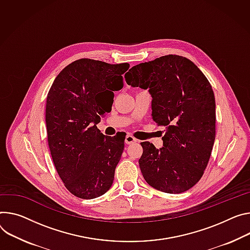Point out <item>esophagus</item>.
Instances as JSON below:
<instances>
[{
	"instance_id": "obj_1",
	"label": "esophagus",
	"mask_w": 250,
	"mask_h": 250,
	"mask_svg": "<svg viewBox=\"0 0 250 250\" xmlns=\"http://www.w3.org/2000/svg\"><path fill=\"white\" fill-rule=\"evenodd\" d=\"M125 144H126V145H130V144H133V143H137V142H138V140L135 139V138H133L132 135H130V134H126V137H125Z\"/></svg>"
}]
</instances>
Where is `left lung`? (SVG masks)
Wrapping results in <instances>:
<instances>
[{"mask_svg": "<svg viewBox=\"0 0 250 250\" xmlns=\"http://www.w3.org/2000/svg\"><path fill=\"white\" fill-rule=\"evenodd\" d=\"M125 79L131 86L149 88L152 120L166 126L162 148L141 144L139 164L146 181L167 193L188 190L207 168L215 140V99L208 80L177 55L134 65Z\"/></svg>", "mask_w": 250, "mask_h": 250, "instance_id": "1", "label": "left lung"}]
</instances>
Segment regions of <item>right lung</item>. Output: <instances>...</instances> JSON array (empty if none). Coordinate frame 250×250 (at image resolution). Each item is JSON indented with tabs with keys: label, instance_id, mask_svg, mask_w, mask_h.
Returning a JSON list of instances; mask_svg holds the SVG:
<instances>
[{
	"label": "right lung",
	"instance_id": "obj_1",
	"mask_svg": "<svg viewBox=\"0 0 250 250\" xmlns=\"http://www.w3.org/2000/svg\"><path fill=\"white\" fill-rule=\"evenodd\" d=\"M129 63L92 59L73 62L57 76L47 97L48 143L55 167L72 194L92 199L111 187L125 138L104 137L97 127L104 109L101 96L112 98L124 86ZM113 103V102H112Z\"/></svg>",
	"mask_w": 250,
	"mask_h": 250
}]
</instances>
